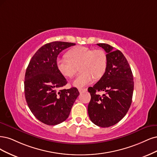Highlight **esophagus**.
<instances>
[{"mask_svg":"<svg viewBox=\"0 0 157 157\" xmlns=\"http://www.w3.org/2000/svg\"><path fill=\"white\" fill-rule=\"evenodd\" d=\"M78 90H79V92L80 93H84V92H86L87 90V89H82V88H79L78 89Z\"/></svg>","mask_w":157,"mask_h":157,"instance_id":"esophagus-1","label":"esophagus"}]
</instances>
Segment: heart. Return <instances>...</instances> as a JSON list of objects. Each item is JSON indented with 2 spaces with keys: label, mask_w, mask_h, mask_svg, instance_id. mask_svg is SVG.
I'll list each match as a JSON object with an SVG mask.
<instances>
[{
  "label": "heart",
  "mask_w": 157,
  "mask_h": 157,
  "mask_svg": "<svg viewBox=\"0 0 157 157\" xmlns=\"http://www.w3.org/2000/svg\"><path fill=\"white\" fill-rule=\"evenodd\" d=\"M67 57L58 59L57 67L63 76L72 78L76 73V67L80 65L79 70L82 73L73 82V85L77 87L90 84L93 78L98 79L102 78L107 68V56L100 49L93 50L87 47L78 46L69 51Z\"/></svg>",
  "instance_id": "heart-1"
}]
</instances>
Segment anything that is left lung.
<instances>
[{"mask_svg":"<svg viewBox=\"0 0 157 157\" xmlns=\"http://www.w3.org/2000/svg\"><path fill=\"white\" fill-rule=\"evenodd\" d=\"M107 53V68L93 87L88 88L91 98L88 113L92 122L100 127L112 126L126 115L132 103L134 81L127 60L119 50L107 44H97ZM104 91L102 96L97 92Z\"/></svg>","mask_w":157,"mask_h":157,"instance_id":"8db88e82","label":"left lung"}]
</instances>
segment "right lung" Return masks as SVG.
<instances>
[{
	"mask_svg": "<svg viewBox=\"0 0 157 157\" xmlns=\"http://www.w3.org/2000/svg\"><path fill=\"white\" fill-rule=\"evenodd\" d=\"M75 44L53 42L44 45L31 59L25 76V96L30 110L48 125L63 123L70 115L79 93L63 89L67 81L57 67L58 55Z\"/></svg>",
	"mask_w": 157,
	"mask_h": 157,
	"instance_id": "right-lung-1",
	"label": "right lung"
}]
</instances>
